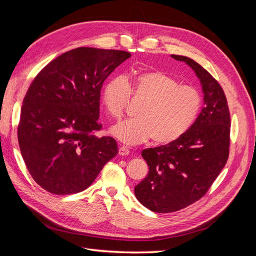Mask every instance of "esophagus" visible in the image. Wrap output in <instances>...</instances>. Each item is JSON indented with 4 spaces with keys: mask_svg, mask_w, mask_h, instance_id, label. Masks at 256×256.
Instances as JSON below:
<instances>
[{
    "mask_svg": "<svg viewBox=\"0 0 256 256\" xmlns=\"http://www.w3.org/2000/svg\"><path fill=\"white\" fill-rule=\"evenodd\" d=\"M129 152H130V150L125 146H120V148H118V154H120V156H127V154H129Z\"/></svg>",
    "mask_w": 256,
    "mask_h": 256,
    "instance_id": "obj_1",
    "label": "esophagus"
}]
</instances>
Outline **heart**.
Returning <instances> with one entry per match:
<instances>
[{
  "label": "heart",
  "instance_id": "obj_1",
  "mask_svg": "<svg viewBox=\"0 0 256 256\" xmlns=\"http://www.w3.org/2000/svg\"><path fill=\"white\" fill-rule=\"evenodd\" d=\"M130 96L142 102L136 112V118L111 128L114 136L129 145L150 138L158 145L177 141L190 130L203 106L198 90L182 85L174 76L160 70L143 72L130 79H110L104 86L102 102L108 114L120 118Z\"/></svg>",
  "mask_w": 256,
  "mask_h": 256
}]
</instances>
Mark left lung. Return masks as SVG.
I'll return each mask as SVG.
<instances>
[{"mask_svg":"<svg viewBox=\"0 0 256 256\" xmlns=\"http://www.w3.org/2000/svg\"><path fill=\"white\" fill-rule=\"evenodd\" d=\"M171 56L194 70L204 92V106L180 138L142 152L150 171L134 187V194L146 208L161 214L178 212L203 198L230 152V115L220 84L192 58Z\"/></svg>","mask_w":256,"mask_h":256,"instance_id":"1","label":"left lung"}]
</instances>
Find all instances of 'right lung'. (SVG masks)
I'll use <instances>...</instances> for the list:
<instances>
[{"mask_svg":"<svg viewBox=\"0 0 256 256\" xmlns=\"http://www.w3.org/2000/svg\"><path fill=\"white\" fill-rule=\"evenodd\" d=\"M131 54L81 47L44 67L23 99L18 126L22 158L33 180L53 194L81 192L118 154L111 136L98 138L100 90Z\"/></svg>","mask_w":256,"mask_h":256,"instance_id":"add662e5","label":"right lung"}]
</instances>
